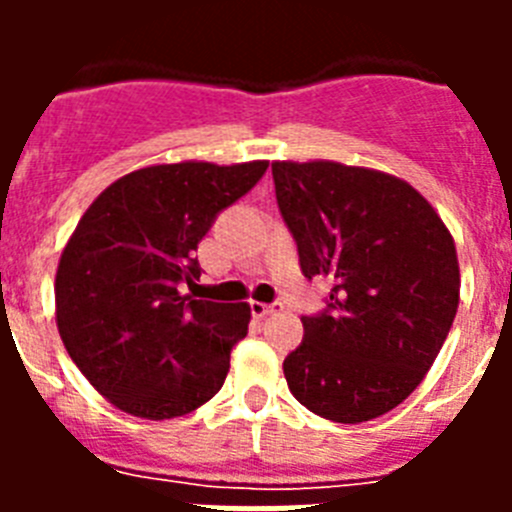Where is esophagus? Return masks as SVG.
<instances>
[{
	"mask_svg": "<svg viewBox=\"0 0 512 512\" xmlns=\"http://www.w3.org/2000/svg\"><path fill=\"white\" fill-rule=\"evenodd\" d=\"M282 310V302H251V315L253 318H266L271 312Z\"/></svg>",
	"mask_w": 512,
	"mask_h": 512,
	"instance_id": "obj_1",
	"label": "esophagus"
}]
</instances>
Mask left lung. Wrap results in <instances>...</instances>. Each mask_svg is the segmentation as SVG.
Here are the masks:
<instances>
[{
  "instance_id": "left-lung-1",
  "label": "left lung",
  "mask_w": 512,
  "mask_h": 512,
  "mask_svg": "<svg viewBox=\"0 0 512 512\" xmlns=\"http://www.w3.org/2000/svg\"><path fill=\"white\" fill-rule=\"evenodd\" d=\"M305 279L330 282L284 359L289 392L320 418L364 423L397 408L431 369L459 307L454 238L428 200L382 171L271 164Z\"/></svg>"
}]
</instances>
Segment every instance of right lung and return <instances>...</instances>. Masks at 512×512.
Segmentation results:
<instances>
[{
  "label": "right lung",
  "instance_id": "right-lung-1",
  "mask_svg": "<svg viewBox=\"0 0 512 512\" xmlns=\"http://www.w3.org/2000/svg\"><path fill=\"white\" fill-rule=\"evenodd\" d=\"M266 166H148L110 184L76 225L56 274L58 333L94 390L125 413L179 418L223 387L251 307L192 300L182 287L200 279L194 253L217 215Z\"/></svg>",
  "mask_w": 512,
  "mask_h": 512
}]
</instances>
